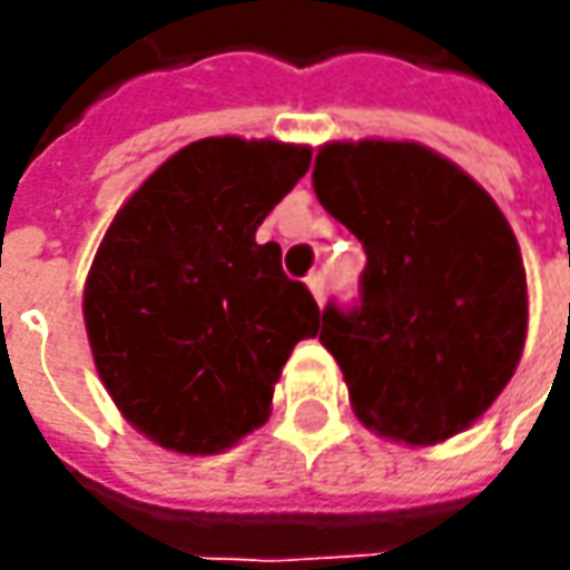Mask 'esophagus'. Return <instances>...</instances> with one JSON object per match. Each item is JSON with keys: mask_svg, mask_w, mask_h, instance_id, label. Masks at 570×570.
I'll return each instance as SVG.
<instances>
[{"mask_svg": "<svg viewBox=\"0 0 570 570\" xmlns=\"http://www.w3.org/2000/svg\"><path fill=\"white\" fill-rule=\"evenodd\" d=\"M307 288H311V295L317 297V304H323L326 301V278L320 273L307 275Z\"/></svg>", "mask_w": 570, "mask_h": 570, "instance_id": "1", "label": "esophagus"}]
</instances>
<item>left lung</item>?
<instances>
[{"mask_svg": "<svg viewBox=\"0 0 570 570\" xmlns=\"http://www.w3.org/2000/svg\"><path fill=\"white\" fill-rule=\"evenodd\" d=\"M320 206L362 240V304L323 311L362 425L409 448L441 444L498 400L527 342V269L494 199L419 142H330Z\"/></svg>", "mask_w": 570, "mask_h": 570, "instance_id": "8db88e82", "label": "left lung"}]
</instances>
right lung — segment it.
I'll list each match as a JSON object with an SVG mask.
<instances>
[{
  "mask_svg": "<svg viewBox=\"0 0 570 570\" xmlns=\"http://www.w3.org/2000/svg\"><path fill=\"white\" fill-rule=\"evenodd\" d=\"M311 167L307 145L212 136L170 155L114 215L85 282V330L122 419L206 456L266 425L275 381L314 340V295L256 228Z\"/></svg>",
  "mask_w": 570,
  "mask_h": 570,
  "instance_id": "right-lung-1",
  "label": "right lung"
}]
</instances>
